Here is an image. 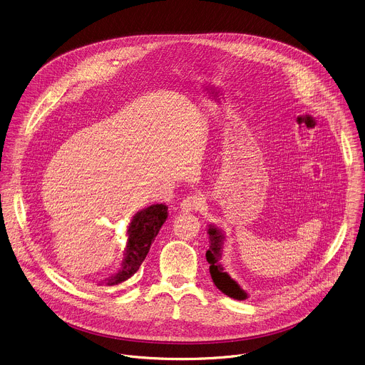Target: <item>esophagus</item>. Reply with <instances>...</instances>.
I'll list each match as a JSON object with an SVG mask.
<instances>
[{"instance_id":"1","label":"esophagus","mask_w":365,"mask_h":365,"mask_svg":"<svg viewBox=\"0 0 365 365\" xmlns=\"http://www.w3.org/2000/svg\"><path fill=\"white\" fill-rule=\"evenodd\" d=\"M205 205V199L202 195H190L187 197H185L180 203V210L185 213L189 212H197L203 207Z\"/></svg>"}]
</instances>
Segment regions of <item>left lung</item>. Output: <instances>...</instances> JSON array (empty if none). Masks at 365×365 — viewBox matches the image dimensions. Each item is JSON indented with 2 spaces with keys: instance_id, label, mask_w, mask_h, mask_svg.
<instances>
[{
  "instance_id": "8db88e82",
  "label": "left lung",
  "mask_w": 365,
  "mask_h": 365,
  "mask_svg": "<svg viewBox=\"0 0 365 365\" xmlns=\"http://www.w3.org/2000/svg\"><path fill=\"white\" fill-rule=\"evenodd\" d=\"M209 238H210V247L206 252V259L210 264V275L215 282V285L219 288L224 294L237 299L244 300L248 297L247 292L242 291L240 285L224 271L220 259L222 254V245L225 241L224 232L219 230L216 225H210L207 230Z\"/></svg>"
}]
</instances>
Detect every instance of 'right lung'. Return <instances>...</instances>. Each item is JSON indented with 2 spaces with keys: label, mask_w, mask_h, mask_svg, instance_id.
Masks as SVG:
<instances>
[{
  "label": "right lung",
  "mask_w": 365,
  "mask_h": 365,
  "mask_svg": "<svg viewBox=\"0 0 365 365\" xmlns=\"http://www.w3.org/2000/svg\"><path fill=\"white\" fill-rule=\"evenodd\" d=\"M166 219L168 206L165 205H152L138 212L128 224V240L121 268L100 285L113 287L130 279L140 269L149 252L150 244Z\"/></svg>",
  "instance_id": "right-lung-1"
}]
</instances>
